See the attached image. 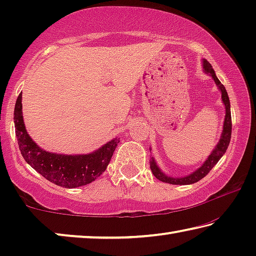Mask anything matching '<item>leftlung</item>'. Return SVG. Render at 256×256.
Masks as SVG:
<instances>
[{
  "instance_id": "1",
  "label": "left lung",
  "mask_w": 256,
  "mask_h": 256,
  "mask_svg": "<svg viewBox=\"0 0 256 256\" xmlns=\"http://www.w3.org/2000/svg\"><path fill=\"white\" fill-rule=\"evenodd\" d=\"M203 68H204V71L206 73H209V74L214 78L216 84L219 86L220 90H222V98L224 104V107H226V116H224V123L222 138H220V141L218 142V144H216L214 150L212 151V154L209 156V158L206 159V162L203 164L196 172H194L193 174H190L186 177L172 178V177L166 176L164 172H160V170L157 167V164L154 162V160L152 159V162H151V166H150L151 170H152V174L156 176V178L164 182V183H170V184H175V185H188V184L196 183V182L202 180L203 177L209 174V172L214 168V164L219 162V159L222 157L224 152H226V150L229 146V142H230L232 114H230V102H229L228 94L226 92V89H224V84L219 81L218 78H216L214 68L211 66V64L206 60L204 62H203Z\"/></svg>"
}]
</instances>
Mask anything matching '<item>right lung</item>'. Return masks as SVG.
Segmentation results:
<instances>
[{"mask_svg": "<svg viewBox=\"0 0 256 256\" xmlns=\"http://www.w3.org/2000/svg\"><path fill=\"white\" fill-rule=\"evenodd\" d=\"M21 98L22 94L16 98L14 107L16 136L21 154L34 170L52 183L66 188L92 183L105 172L118 140H112L90 154L66 156L47 152L34 144L26 131Z\"/></svg>", "mask_w": 256, "mask_h": 256, "instance_id": "right-lung-1", "label": "right lung"}]
</instances>
